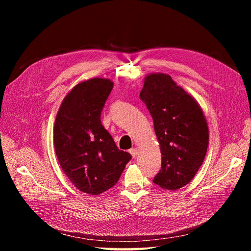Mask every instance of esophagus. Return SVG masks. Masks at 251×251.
I'll list each match as a JSON object with an SVG mask.
<instances>
[{
    "instance_id": "obj_1",
    "label": "esophagus",
    "mask_w": 251,
    "mask_h": 251,
    "mask_svg": "<svg viewBox=\"0 0 251 251\" xmlns=\"http://www.w3.org/2000/svg\"><path fill=\"white\" fill-rule=\"evenodd\" d=\"M130 154L132 155L133 158H136V157H137V154H138V150L136 149V148L131 149V150H130Z\"/></svg>"
}]
</instances>
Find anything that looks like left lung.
I'll return each mask as SVG.
<instances>
[{
  "label": "left lung",
  "mask_w": 251,
  "mask_h": 251,
  "mask_svg": "<svg viewBox=\"0 0 251 251\" xmlns=\"http://www.w3.org/2000/svg\"><path fill=\"white\" fill-rule=\"evenodd\" d=\"M140 98L153 118L161 151V170L153 182L176 191L193 180L204 161L206 118L198 101L165 73L147 75Z\"/></svg>",
  "instance_id": "8db88e82"
}]
</instances>
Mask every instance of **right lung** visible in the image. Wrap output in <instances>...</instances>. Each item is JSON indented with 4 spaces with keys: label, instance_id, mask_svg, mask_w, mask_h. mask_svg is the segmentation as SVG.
Instances as JSON below:
<instances>
[{
    "label": "right lung",
    "instance_id": "add662e5",
    "mask_svg": "<svg viewBox=\"0 0 251 251\" xmlns=\"http://www.w3.org/2000/svg\"><path fill=\"white\" fill-rule=\"evenodd\" d=\"M113 81L95 77L66 95L54 123V149L60 168L73 185L100 195L115 185L132 156L120 151L100 121Z\"/></svg>",
    "mask_w": 251,
    "mask_h": 251
}]
</instances>
